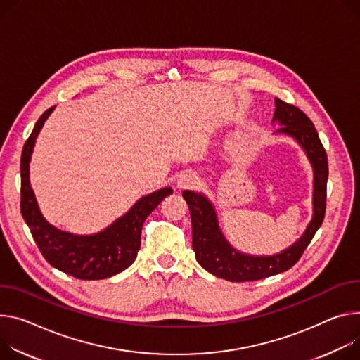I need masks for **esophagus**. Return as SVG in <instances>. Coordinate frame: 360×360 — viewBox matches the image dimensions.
Returning a JSON list of instances; mask_svg holds the SVG:
<instances>
[{
    "mask_svg": "<svg viewBox=\"0 0 360 360\" xmlns=\"http://www.w3.org/2000/svg\"><path fill=\"white\" fill-rule=\"evenodd\" d=\"M198 184L197 176L191 172H181L176 178V188L178 189H189Z\"/></svg>",
    "mask_w": 360,
    "mask_h": 360,
    "instance_id": "1",
    "label": "esophagus"
}]
</instances>
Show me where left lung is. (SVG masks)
I'll return each mask as SVG.
<instances>
[{"label": "left lung", "mask_w": 360, "mask_h": 360, "mask_svg": "<svg viewBox=\"0 0 360 360\" xmlns=\"http://www.w3.org/2000/svg\"><path fill=\"white\" fill-rule=\"evenodd\" d=\"M281 124L277 134L288 135L304 149L314 174L313 182V218L303 236L274 255H248L233 248L219 230L214 205L202 193L184 191L192 222V248L198 263L211 274L228 281H255L283 271H287L300 259L310 244L326 212V185H328L329 167L328 155L319 139L311 120L299 108L276 99L273 123Z\"/></svg>", "instance_id": "obj_1"}]
</instances>
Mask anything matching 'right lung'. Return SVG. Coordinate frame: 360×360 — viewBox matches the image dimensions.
Wrapping results in <instances>:
<instances>
[{
	"instance_id": "1",
	"label": "right lung",
	"mask_w": 360,
	"mask_h": 360,
	"mask_svg": "<svg viewBox=\"0 0 360 360\" xmlns=\"http://www.w3.org/2000/svg\"><path fill=\"white\" fill-rule=\"evenodd\" d=\"M47 109L24 143L21 155V214L40 252L54 269L80 280H102L119 274L134 263L141 248L142 225L148 215L172 193L167 186L142 197L106 230L93 236H75L46 221L30 185V160L37 135L51 115Z\"/></svg>"
}]
</instances>
